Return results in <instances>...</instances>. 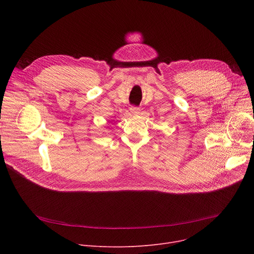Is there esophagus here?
Instances as JSON below:
<instances>
[{
  "instance_id": "esophagus-1",
  "label": "esophagus",
  "mask_w": 254,
  "mask_h": 254,
  "mask_svg": "<svg viewBox=\"0 0 254 254\" xmlns=\"http://www.w3.org/2000/svg\"><path fill=\"white\" fill-rule=\"evenodd\" d=\"M129 110H130V112L132 114H138L139 111H140V108H139V107H136V106H131L130 108H129Z\"/></svg>"
}]
</instances>
